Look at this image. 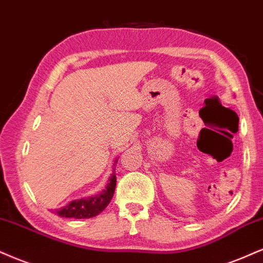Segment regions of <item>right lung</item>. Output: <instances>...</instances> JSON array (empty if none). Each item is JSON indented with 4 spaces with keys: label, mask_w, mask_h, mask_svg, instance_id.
<instances>
[{
    "label": "right lung",
    "mask_w": 263,
    "mask_h": 263,
    "mask_svg": "<svg viewBox=\"0 0 263 263\" xmlns=\"http://www.w3.org/2000/svg\"><path fill=\"white\" fill-rule=\"evenodd\" d=\"M118 160H115V163ZM115 170V169H114ZM116 187V175L115 172H112L111 176H110L109 181L105 190L91 197L81 198V200L71 201L60 210H56L55 213L60 217L63 218H74V219H83V218H91L96 217L98 214L101 213L107 204L111 201L114 192H115Z\"/></svg>",
    "instance_id": "1"
}]
</instances>
